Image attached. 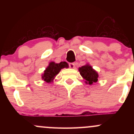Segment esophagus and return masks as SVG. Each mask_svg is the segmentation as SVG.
I'll list each match as a JSON object with an SVG mask.
<instances>
[{"mask_svg": "<svg viewBox=\"0 0 134 134\" xmlns=\"http://www.w3.org/2000/svg\"><path fill=\"white\" fill-rule=\"evenodd\" d=\"M76 64H75V63H70V64H69V67H70V68L71 69H74L75 68V65Z\"/></svg>", "mask_w": 134, "mask_h": 134, "instance_id": "1", "label": "esophagus"}]
</instances>
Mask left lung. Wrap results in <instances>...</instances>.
Listing matches in <instances>:
<instances>
[{"instance_id":"8db88e82","label":"left lung","mask_w":134,"mask_h":134,"mask_svg":"<svg viewBox=\"0 0 134 134\" xmlns=\"http://www.w3.org/2000/svg\"><path fill=\"white\" fill-rule=\"evenodd\" d=\"M80 74L82 77V78L85 80L86 84H92L94 82H96L98 81V74L96 70H94L91 66L86 64V65L82 66L79 68Z\"/></svg>"}]
</instances>
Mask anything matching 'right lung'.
<instances>
[{
	"instance_id": "add662e5",
	"label": "right lung",
	"mask_w": 134,
	"mask_h": 134,
	"mask_svg": "<svg viewBox=\"0 0 134 134\" xmlns=\"http://www.w3.org/2000/svg\"><path fill=\"white\" fill-rule=\"evenodd\" d=\"M64 68H69L68 64L66 62H61L59 64L51 62L42 74V79L48 83L52 82L61 69Z\"/></svg>"
}]
</instances>
